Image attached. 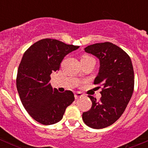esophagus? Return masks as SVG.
Returning <instances> with one entry per match:
<instances>
[{
  "label": "esophagus",
  "mask_w": 148,
  "mask_h": 148,
  "mask_svg": "<svg viewBox=\"0 0 148 148\" xmlns=\"http://www.w3.org/2000/svg\"><path fill=\"white\" fill-rule=\"evenodd\" d=\"M84 95L82 94L81 93V92H77V93L74 95V97H75V99H79V98H81Z\"/></svg>",
  "instance_id": "34e87169"
}]
</instances>
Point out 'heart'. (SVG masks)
Here are the masks:
<instances>
[{
  "label": "heart",
  "instance_id": "1",
  "mask_svg": "<svg viewBox=\"0 0 148 148\" xmlns=\"http://www.w3.org/2000/svg\"><path fill=\"white\" fill-rule=\"evenodd\" d=\"M90 56H84L82 57V60H84V59H90Z\"/></svg>",
  "mask_w": 148,
  "mask_h": 148
}]
</instances>
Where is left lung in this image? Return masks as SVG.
Returning a JSON list of instances; mask_svg holds the SVG:
<instances>
[{
	"label": "left lung",
	"mask_w": 148,
	"mask_h": 148,
	"mask_svg": "<svg viewBox=\"0 0 148 148\" xmlns=\"http://www.w3.org/2000/svg\"><path fill=\"white\" fill-rule=\"evenodd\" d=\"M85 52L99 60V69L95 84H100V100L88 96L92 106L84 112L82 119L87 126L102 129L112 125L123 114L134 89V70L127 53L112 43H98L88 46Z\"/></svg>",
	"instance_id": "8db88e82"
}]
</instances>
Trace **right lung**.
<instances>
[{
	"mask_svg": "<svg viewBox=\"0 0 148 148\" xmlns=\"http://www.w3.org/2000/svg\"><path fill=\"white\" fill-rule=\"evenodd\" d=\"M79 46L44 38L31 45L22 57L16 86L27 112L42 125L57 123L74 101L71 91L59 92L51 85L50 75L59 69L64 58Z\"/></svg>",
	"mask_w": 148,
	"mask_h": 148,
	"instance_id": "add662e5",
	"label": "right lung"
}]
</instances>
